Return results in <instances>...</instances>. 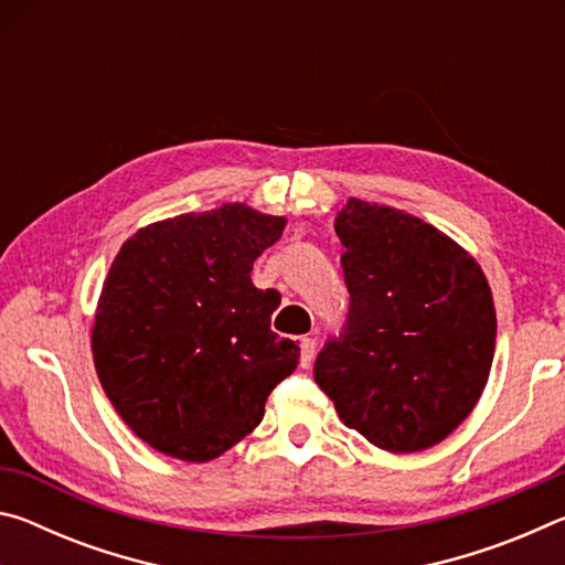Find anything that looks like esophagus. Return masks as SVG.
<instances>
[{
  "label": "esophagus",
  "instance_id": "obj_1",
  "mask_svg": "<svg viewBox=\"0 0 565 565\" xmlns=\"http://www.w3.org/2000/svg\"><path fill=\"white\" fill-rule=\"evenodd\" d=\"M299 347H301V366L309 369L313 361V349H317V343H313V339H309V337H301Z\"/></svg>",
  "mask_w": 565,
  "mask_h": 565
}]
</instances>
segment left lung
Returning <instances> with one entry per match:
<instances>
[{
	"label": "left lung",
	"instance_id": "left-lung-1",
	"mask_svg": "<svg viewBox=\"0 0 565 565\" xmlns=\"http://www.w3.org/2000/svg\"><path fill=\"white\" fill-rule=\"evenodd\" d=\"M349 327L313 363L343 426L388 454L441 444L489 384L495 306L471 254L424 218L349 199L337 216Z\"/></svg>",
	"mask_w": 565,
	"mask_h": 565
}]
</instances>
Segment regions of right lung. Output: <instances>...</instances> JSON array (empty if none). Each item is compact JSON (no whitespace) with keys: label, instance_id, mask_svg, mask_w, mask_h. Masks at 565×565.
I'll list each match as a JSON object with an SVG mask.
<instances>
[{"label":"right lung","instance_id":"right-lung-1","mask_svg":"<svg viewBox=\"0 0 565 565\" xmlns=\"http://www.w3.org/2000/svg\"><path fill=\"white\" fill-rule=\"evenodd\" d=\"M286 216L234 202L141 226L104 279L92 353L104 394L141 441L179 461L226 454L264 418L299 347L271 331L281 296L252 266Z\"/></svg>","mask_w":565,"mask_h":565}]
</instances>
